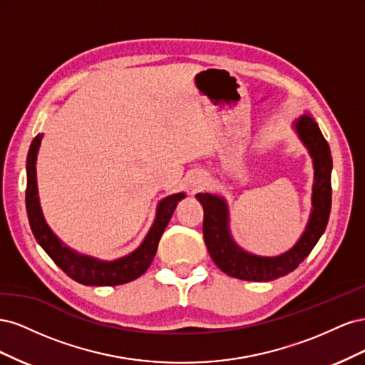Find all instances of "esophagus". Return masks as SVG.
<instances>
[{"label": "esophagus", "mask_w": 365, "mask_h": 365, "mask_svg": "<svg viewBox=\"0 0 365 365\" xmlns=\"http://www.w3.org/2000/svg\"><path fill=\"white\" fill-rule=\"evenodd\" d=\"M204 184V180H196V181H193L192 182V189L193 190H197V189H201V185Z\"/></svg>", "instance_id": "34e87169"}]
</instances>
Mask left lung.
<instances>
[{
  "label": "left lung",
  "instance_id": "1",
  "mask_svg": "<svg viewBox=\"0 0 365 365\" xmlns=\"http://www.w3.org/2000/svg\"><path fill=\"white\" fill-rule=\"evenodd\" d=\"M292 129L303 143L314 164L312 208L303 233L294 247L279 256H259L239 247L230 230V208L224 196L197 193L204 208L202 233L207 250L220 271L230 277L248 282H272L292 272L323 236L332 205V155L326 138L311 113L298 117Z\"/></svg>",
  "mask_w": 365,
  "mask_h": 365
}]
</instances>
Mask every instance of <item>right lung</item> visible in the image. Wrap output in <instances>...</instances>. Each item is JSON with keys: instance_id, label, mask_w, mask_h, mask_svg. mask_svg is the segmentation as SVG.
<instances>
[{"instance_id": "right-lung-1", "label": "right lung", "mask_w": 365, "mask_h": 365, "mask_svg": "<svg viewBox=\"0 0 365 365\" xmlns=\"http://www.w3.org/2000/svg\"><path fill=\"white\" fill-rule=\"evenodd\" d=\"M42 137L43 134H38L35 140L31 141L26 165L27 216L33 236L38 240V244L48 254L50 259L68 275V277H71L81 284L117 286L138 279L140 275L145 274L150 267V263L157 254L158 242L164 233V230L168 227L176 205L185 197V193L180 192L163 197L157 205L155 219H153V224L150 225L148 235L132 252L114 260H102L93 256H88V254L79 252L73 250L71 247L65 245L63 242L53 233V230L48 227L46 217H43L36 178V160Z\"/></svg>"}]
</instances>
